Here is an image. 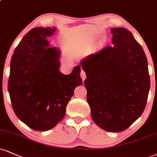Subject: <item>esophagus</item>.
<instances>
[{"mask_svg":"<svg viewBox=\"0 0 157 157\" xmlns=\"http://www.w3.org/2000/svg\"><path fill=\"white\" fill-rule=\"evenodd\" d=\"M80 77H81V78H82V81H84L85 80H86V71H85L84 70H82V69H81Z\"/></svg>","mask_w":157,"mask_h":157,"instance_id":"1","label":"esophagus"}]
</instances>
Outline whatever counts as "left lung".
I'll return each mask as SVG.
<instances>
[{
	"label": "left lung",
	"instance_id": "left-lung-1",
	"mask_svg": "<svg viewBox=\"0 0 157 157\" xmlns=\"http://www.w3.org/2000/svg\"><path fill=\"white\" fill-rule=\"evenodd\" d=\"M113 45L80 63L94 121L101 129L120 132L142 115L150 89L148 60L141 45L124 28H112Z\"/></svg>",
	"mask_w": 157,
	"mask_h": 157
}]
</instances>
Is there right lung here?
Segmentation results:
<instances>
[{"label": "right lung", "mask_w": 157, "mask_h": 157, "mask_svg": "<svg viewBox=\"0 0 157 157\" xmlns=\"http://www.w3.org/2000/svg\"><path fill=\"white\" fill-rule=\"evenodd\" d=\"M55 31L31 29L11 60L8 90L12 108L19 119L36 131H48L63 119L75 88L82 84L80 66L70 75L59 71V50L49 48L46 39Z\"/></svg>", "instance_id": "1"}]
</instances>
